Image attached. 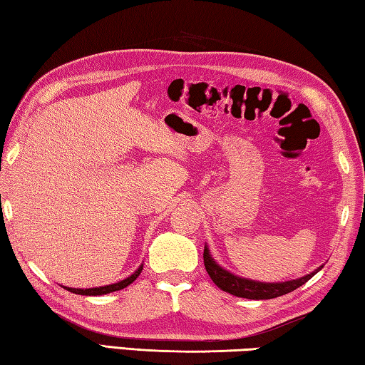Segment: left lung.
<instances>
[{
	"label": "left lung",
	"mask_w": 365,
	"mask_h": 365,
	"mask_svg": "<svg viewBox=\"0 0 365 365\" xmlns=\"http://www.w3.org/2000/svg\"><path fill=\"white\" fill-rule=\"evenodd\" d=\"M203 263H205V269L208 276L212 277L213 282L220 287L221 290L231 293L234 297L248 298V299H271L287 295L293 290H297L298 287L308 282V280L316 276V274L322 269L324 266H319L306 276L293 280H287V282H259V280L245 279L235 274L229 272L225 267L216 263L212 253L208 250V245L203 248Z\"/></svg>",
	"instance_id": "obj_1"
}]
</instances>
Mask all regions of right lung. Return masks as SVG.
<instances>
[{
	"label": "right lung",
	"mask_w": 365,
	"mask_h": 365,
	"mask_svg": "<svg viewBox=\"0 0 365 365\" xmlns=\"http://www.w3.org/2000/svg\"><path fill=\"white\" fill-rule=\"evenodd\" d=\"M143 271V264H140L136 271H134L130 277H126L123 280H120V282H115L110 285H104V287H93V289H70V287H66L68 292L76 293V295H86V297H98V295H107V293H112V292H117L125 289V287L130 285L131 282L138 279V276Z\"/></svg>",
	"instance_id": "obj_1"
}]
</instances>
